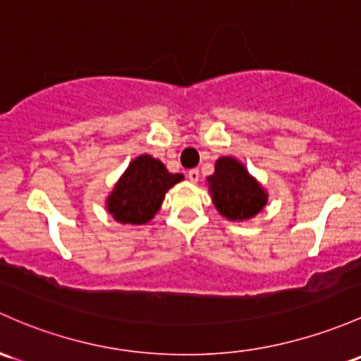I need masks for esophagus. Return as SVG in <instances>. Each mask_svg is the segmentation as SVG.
Returning a JSON list of instances; mask_svg holds the SVG:
<instances>
[{
  "label": "esophagus",
  "instance_id": "34e87169",
  "mask_svg": "<svg viewBox=\"0 0 361 361\" xmlns=\"http://www.w3.org/2000/svg\"><path fill=\"white\" fill-rule=\"evenodd\" d=\"M188 180L192 181V183H197V181H199V178H200V173H199V169H190L188 171Z\"/></svg>",
  "mask_w": 361,
  "mask_h": 361
}]
</instances>
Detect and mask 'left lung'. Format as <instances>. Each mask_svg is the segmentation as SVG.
I'll list each match as a JSON object with an SVG mask.
<instances>
[{"label": "left lung", "mask_w": 361, "mask_h": 361, "mask_svg": "<svg viewBox=\"0 0 361 361\" xmlns=\"http://www.w3.org/2000/svg\"><path fill=\"white\" fill-rule=\"evenodd\" d=\"M216 211L230 221H247L268 204V192L238 159L219 157L206 178Z\"/></svg>", "instance_id": "obj_1"}]
</instances>
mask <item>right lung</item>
I'll return each mask as SVG.
<instances>
[{
    "mask_svg": "<svg viewBox=\"0 0 361 361\" xmlns=\"http://www.w3.org/2000/svg\"><path fill=\"white\" fill-rule=\"evenodd\" d=\"M183 180V174L169 173L159 159L138 155L114 185L105 207L117 223L145 225L161 209L166 192Z\"/></svg>",
    "mask_w": 361,
    "mask_h": 361,
    "instance_id": "obj_1",
    "label": "right lung"
}]
</instances>
